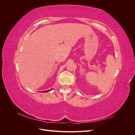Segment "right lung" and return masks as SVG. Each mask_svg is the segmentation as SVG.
Wrapping results in <instances>:
<instances>
[{
	"mask_svg": "<svg viewBox=\"0 0 135 135\" xmlns=\"http://www.w3.org/2000/svg\"><path fill=\"white\" fill-rule=\"evenodd\" d=\"M52 90V89H50V90H47V91H43V92H49V91H51Z\"/></svg>",
	"mask_w": 135,
	"mask_h": 135,
	"instance_id": "obj_1",
	"label": "right lung"
}]
</instances>
